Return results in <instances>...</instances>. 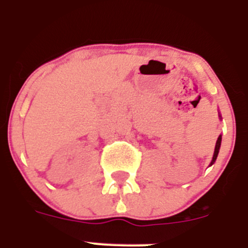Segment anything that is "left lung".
Segmentation results:
<instances>
[{"mask_svg":"<svg viewBox=\"0 0 248 248\" xmlns=\"http://www.w3.org/2000/svg\"><path fill=\"white\" fill-rule=\"evenodd\" d=\"M218 117H221V116L218 115ZM220 146H221V135L218 136L217 140H216V146H215V151H214L213 160H211V163H210V166H213L214 163H215L216 158H217V155H218V151H220Z\"/></svg>","mask_w":248,"mask_h":248,"instance_id":"8db88e82","label":"left lung"}]
</instances>
